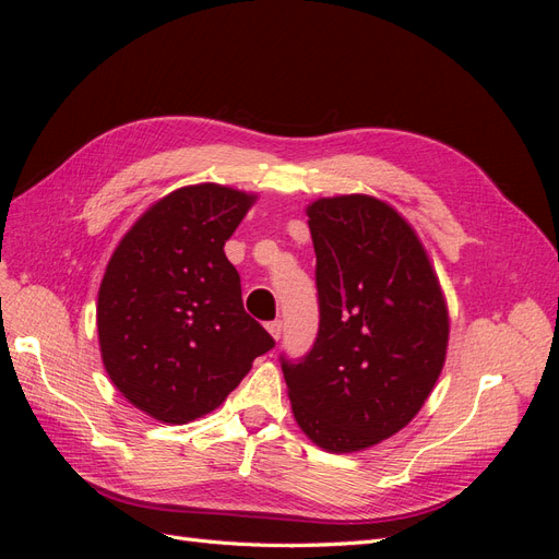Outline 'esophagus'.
I'll return each mask as SVG.
<instances>
[{
	"label": "esophagus",
	"mask_w": 559,
	"mask_h": 559,
	"mask_svg": "<svg viewBox=\"0 0 559 559\" xmlns=\"http://www.w3.org/2000/svg\"><path fill=\"white\" fill-rule=\"evenodd\" d=\"M265 329H267V333L275 337V341H280V335H282V321L280 319H273V321H267L265 324Z\"/></svg>",
	"instance_id": "esophagus-1"
}]
</instances>
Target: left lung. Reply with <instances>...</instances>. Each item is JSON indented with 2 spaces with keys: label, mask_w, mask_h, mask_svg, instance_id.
<instances>
[{
  "label": "left lung",
  "mask_w": 559,
  "mask_h": 559,
  "mask_svg": "<svg viewBox=\"0 0 559 559\" xmlns=\"http://www.w3.org/2000/svg\"><path fill=\"white\" fill-rule=\"evenodd\" d=\"M319 329L298 359L280 354L294 417L329 452L401 431L441 376L448 310L425 247L368 195L308 207Z\"/></svg>",
  "instance_id": "8db88e82"
}]
</instances>
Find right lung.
<instances>
[{"instance_id": "1", "label": "right lung", "mask_w": 559, "mask_h": 559, "mask_svg": "<svg viewBox=\"0 0 559 559\" xmlns=\"http://www.w3.org/2000/svg\"><path fill=\"white\" fill-rule=\"evenodd\" d=\"M253 195L216 183L156 202L116 247L97 296V333L111 382L170 425L207 415L275 347L242 306L224 245Z\"/></svg>"}]
</instances>
